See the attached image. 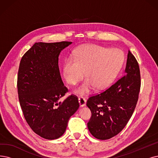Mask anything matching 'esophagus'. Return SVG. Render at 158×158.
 Masks as SVG:
<instances>
[{"label": "esophagus", "mask_w": 158, "mask_h": 158, "mask_svg": "<svg viewBox=\"0 0 158 158\" xmlns=\"http://www.w3.org/2000/svg\"><path fill=\"white\" fill-rule=\"evenodd\" d=\"M78 101H79V104H80V106L81 107H84L85 106L86 104V100L83 98V97H80L78 98Z\"/></svg>", "instance_id": "34e87169"}]
</instances>
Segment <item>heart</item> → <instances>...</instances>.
Wrapping results in <instances>:
<instances>
[{
	"instance_id": "obj_1",
	"label": "heart",
	"mask_w": 158,
	"mask_h": 158,
	"mask_svg": "<svg viewBox=\"0 0 158 158\" xmlns=\"http://www.w3.org/2000/svg\"><path fill=\"white\" fill-rule=\"evenodd\" d=\"M124 61V54L119 49L84 45L76 51L74 58L69 57L64 60L63 74L68 84L74 85L83 77L84 72L86 78L74 93L85 96L95 87L100 89L109 86L121 71Z\"/></svg>"
}]
</instances>
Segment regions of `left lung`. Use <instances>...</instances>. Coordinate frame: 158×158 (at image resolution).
<instances>
[{"mask_svg": "<svg viewBox=\"0 0 158 158\" xmlns=\"http://www.w3.org/2000/svg\"><path fill=\"white\" fill-rule=\"evenodd\" d=\"M124 75L104 92L88 99L92 115L90 133L100 140L115 136L125 127L135 108L141 87L139 67L128 50Z\"/></svg>", "mask_w": 158, "mask_h": 158, "instance_id": "left-lung-1", "label": "left lung"}]
</instances>
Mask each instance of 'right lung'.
<instances>
[{
	"instance_id": "right-lung-1",
	"label": "right lung",
	"mask_w": 158,
	"mask_h": 158,
	"mask_svg": "<svg viewBox=\"0 0 158 158\" xmlns=\"http://www.w3.org/2000/svg\"><path fill=\"white\" fill-rule=\"evenodd\" d=\"M72 42L35 43L24 54L17 89L24 117L35 133L56 139L65 133L69 119L79 108L77 97L60 99L67 92L58 67L60 52Z\"/></svg>"
}]
</instances>
